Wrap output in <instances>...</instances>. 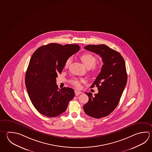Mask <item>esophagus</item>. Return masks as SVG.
Here are the masks:
<instances>
[{"instance_id":"1","label":"esophagus","mask_w":152,"mask_h":152,"mask_svg":"<svg viewBox=\"0 0 152 152\" xmlns=\"http://www.w3.org/2000/svg\"><path fill=\"white\" fill-rule=\"evenodd\" d=\"M75 95L76 96H77V95H80V94H82V92L79 91H77V90H75Z\"/></svg>"}]
</instances>
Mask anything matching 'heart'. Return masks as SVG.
I'll return each instance as SVG.
<instances>
[{
	"instance_id": "1",
	"label": "heart",
	"mask_w": 152,
	"mask_h": 152,
	"mask_svg": "<svg viewBox=\"0 0 152 152\" xmlns=\"http://www.w3.org/2000/svg\"><path fill=\"white\" fill-rule=\"evenodd\" d=\"M80 60L84 64V65L86 66L87 68L91 69L92 72H96L99 70L98 66L96 65L95 64L97 62V58L88 53H85L81 54L80 56ZM71 62V59L69 58L66 61L65 63V67L68 68L69 66L70 63ZM85 80L84 78H74L70 80V83L74 86L76 88H80V84L82 82H84Z\"/></svg>"
}]
</instances>
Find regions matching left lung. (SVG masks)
Returning a JSON list of instances; mask_svg holds the SVG:
<instances>
[{
  "mask_svg": "<svg viewBox=\"0 0 152 152\" xmlns=\"http://www.w3.org/2000/svg\"><path fill=\"white\" fill-rule=\"evenodd\" d=\"M84 48L99 55L104 64L91 88L97 86L98 93H87L89 101L83 106L84 112L99 119L110 115L119 102L127 80L126 65L119 52L105 45H88Z\"/></svg>",
  "mask_w": 152,
  "mask_h": 152,
  "instance_id": "obj_1",
  "label": "left lung"
}]
</instances>
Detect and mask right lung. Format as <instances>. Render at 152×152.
I'll return each instance as SVG.
<instances>
[{"label": "right lung", "instance_id": "right-lung-1", "mask_svg": "<svg viewBox=\"0 0 152 152\" xmlns=\"http://www.w3.org/2000/svg\"><path fill=\"white\" fill-rule=\"evenodd\" d=\"M80 48L78 45L52 43L40 47L33 53L26 71L25 85L31 102L41 114L57 117L66 111L74 97L72 88L58 89L56 78L66 61Z\"/></svg>", "mask_w": 152, "mask_h": 152}]
</instances>
